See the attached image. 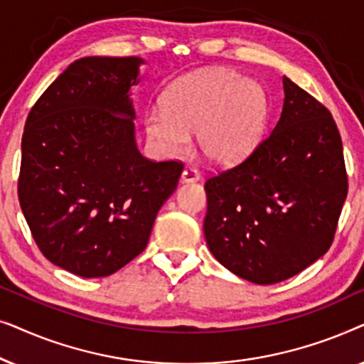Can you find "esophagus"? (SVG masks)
<instances>
[{
	"label": "esophagus",
	"mask_w": 364,
	"mask_h": 364,
	"mask_svg": "<svg viewBox=\"0 0 364 364\" xmlns=\"http://www.w3.org/2000/svg\"><path fill=\"white\" fill-rule=\"evenodd\" d=\"M200 178V172L196 167H186L182 172V182H197Z\"/></svg>",
	"instance_id": "esophagus-1"
}]
</instances>
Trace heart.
I'll return each instance as SVG.
<instances>
[{"label":"heart","mask_w":364,"mask_h":364,"mask_svg":"<svg viewBox=\"0 0 364 364\" xmlns=\"http://www.w3.org/2000/svg\"><path fill=\"white\" fill-rule=\"evenodd\" d=\"M267 99L257 82L227 69L198 71L173 82L162 107L144 116L147 139L159 152L181 156L198 132L208 161L228 166L253 151L265 126Z\"/></svg>","instance_id":"1"}]
</instances>
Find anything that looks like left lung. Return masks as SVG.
Returning <instances> with one entry per match:
<instances>
[{
    "label": "left lung",
    "instance_id": "obj_1",
    "mask_svg": "<svg viewBox=\"0 0 364 364\" xmlns=\"http://www.w3.org/2000/svg\"><path fill=\"white\" fill-rule=\"evenodd\" d=\"M282 116L245 161L205 182L203 233L212 255L243 280H287L331 247L348 196L331 112L283 77Z\"/></svg>",
    "mask_w": 364,
    "mask_h": 364
}]
</instances>
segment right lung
Returning <instances> with one entry per match:
<instances>
[{
	"instance_id": "right-lung-1",
	"label": "right lung",
	"mask_w": 364,
	"mask_h": 364,
	"mask_svg": "<svg viewBox=\"0 0 364 364\" xmlns=\"http://www.w3.org/2000/svg\"><path fill=\"white\" fill-rule=\"evenodd\" d=\"M142 63L77 59L28 114L19 205L43 255L77 277L112 275L142 253L183 171L136 147L129 89Z\"/></svg>"
}]
</instances>
